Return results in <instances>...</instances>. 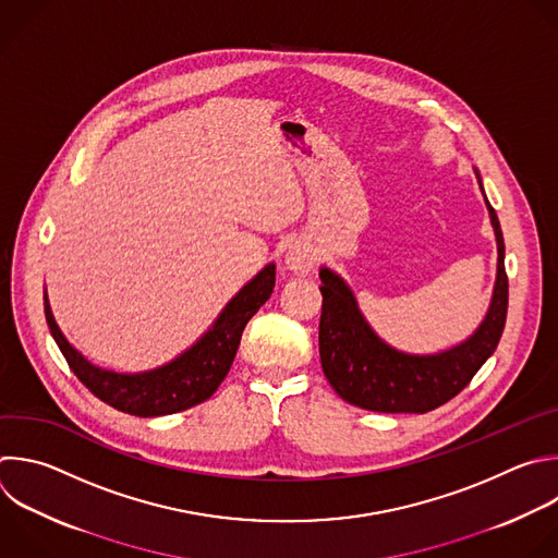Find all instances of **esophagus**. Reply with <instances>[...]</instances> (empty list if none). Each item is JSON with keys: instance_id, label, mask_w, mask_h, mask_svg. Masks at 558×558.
Masks as SVG:
<instances>
[{"instance_id": "obj_1", "label": "esophagus", "mask_w": 558, "mask_h": 558, "mask_svg": "<svg viewBox=\"0 0 558 558\" xmlns=\"http://www.w3.org/2000/svg\"><path fill=\"white\" fill-rule=\"evenodd\" d=\"M315 252H313V247H308L306 243H293L289 250H287V254H284V265H287V269L289 271H293V274H298V276H304V274H308L313 267H315Z\"/></svg>"}]
</instances>
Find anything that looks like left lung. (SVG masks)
I'll list each match as a JSON object with an SVG mask.
<instances>
[{
    "label": "left lung",
    "instance_id": "left-lung-1",
    "mask_svg": "<svg viewBox=\"0 0 558 558\" xmlns=\"http://www.w3.org/2000/svg\"><path fill=\"white\" fill-rule=\"evenodd\" d=\"M486 208L499 254L493 302L475 335L447 352L418 356L390 348L365 324L345 282L319 269V359L328 384L345 403L386 414L432 412L458 397L495 352L506 324L508 276L499 219L488 202Z\"/></svg>",
    "mask_w": 558,
    "mask_h": 558
}]
</instances>
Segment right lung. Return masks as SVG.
Here are the masks:
<instances>
[{"instance_id":"right-lung-1","label":"right lung","mask_w":558,"mask_h":558,"mask_svg":"<svg viewBox=\"0 0 558 558\" xmlns=\"http://www.w3.org/2000/svg\"><path fill=\"white\" fill-rule=\"evenodd\" d=\"M274 284L276 267L267 265L236 293V298H232L221 317L215 322L213 330H208L189 352H183L163 367L142 375H118L111 369L92 365L68 343L52 317L48 298L44 300L50 332L78 381L102 403L124 414L148 418L189 410L217 392L230 373L247 322L269 300Z\"/></svg>"}]
</instances>
